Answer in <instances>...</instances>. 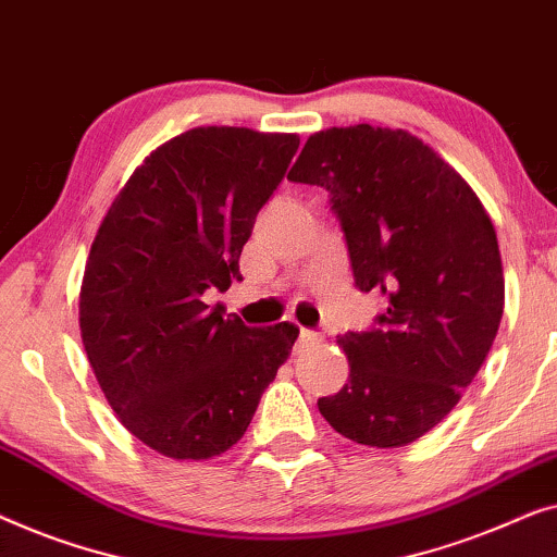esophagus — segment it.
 Segmentation results:
<instances>
[{
    "mask_svg": "<svg viewBox=\"0 0 557 557\" xmlns=\"http://www.w3.org/2000/svg\"><path fill=\"white\" fill-rule=\"evenodd\" d=\"M320 341H323V335H320V333H315V331H308V327H302V331H300V346H302V348H312V346H318Z\"/></svg>",
    "mask_w": 557,
    "mask_h": 557,
    "instance_id": "1",
    "label": "esophagus"
}]
</instances>
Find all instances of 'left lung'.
<instances>
[{
  "instance_id": "1",
  "label": "left lung",
  "mask_w": 557,
  "mask_h": 557,
  "mask_svg": "<svg viewBox=\"0 0 557 557\" xmlns=\"http://www.w3.org/2000/svg\"><path fill=\"white\" fill-rule=\"evenodd\" d=\"M289 182L331 191L356 287L379 289L373 331L338 335L348 383L318 409L350 442H417L474 381L505 308L497 234L465 178L401 128L312 133Z\"/></svg>"
}]
</instances>
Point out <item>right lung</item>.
<instances>
[{
    "label": "right lung",
    "mask_w": 557,
    "mask_h": 557,
    "mask_svg": "<svg viewBox=\"0 0 557 557\" xmlns=\"http://www.w3.org/2000/svg\"><path fill=\"white\" fill-rule=\"evenodd\" d=\"M297 146L295 133L186 131L146 156L98 226L83 346L121 424L163 457L232 449L300 335L203 302L242 280V247Z\"/></svg>",
    "instance_id": "1"
}]
</instances>
